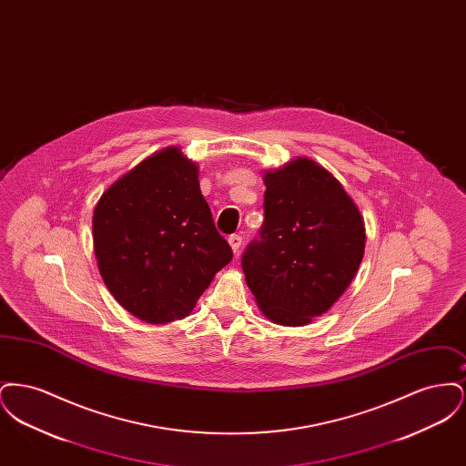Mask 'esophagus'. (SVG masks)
Wrapping results in <instances>:
<instances>
[{
    "label": "esophagus",
    "instance_id": "obj_1",
    "mask_svg": "<svg viewBox=\"0 0 466 466\" xmlns=\"http://www.w3.org/2000/svg\"><path fill=\"white\" fill-rule=\"evenodd\" d=\"M228 244H230L232 251H234V253H238V251H239V248H241V244H243V238H241L239 234H232V236L228 238Z\"/></svg>",
    "mask_w": 466,
    "mask_h": 466
}]
</instances>
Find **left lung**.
Masks as SVG:
<instances>
[{
	"mask_svg": "<svg viewBox=\"0 0 466 466\" xmlns=\"http://www.w3.org/2000/svg\"><path fill=\"white\" fill-rule=\"evenodd\" d=\"M266 220L244 249L246 285L267 318L304 327L351 285L365 251V223L339 179L299 157L264 177Z\"/></svg>",
	"mask_w": 466,
	"mask_h": 466,
	"instance_id": "obj_1",
	"label": "left lung"
}]
</instances>
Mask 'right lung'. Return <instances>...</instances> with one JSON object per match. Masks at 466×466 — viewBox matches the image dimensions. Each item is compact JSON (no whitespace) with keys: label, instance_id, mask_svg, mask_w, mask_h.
<instances>
[{"label":"right lung","instance_id":"add662e5","mask_svg":"<svg viewBox=\"0 0 466 466\" xmlns=\"http://www.w3.org/2000/svg\"><path fill=\"white\" fill-rule=\"evenodd\" d=\"M94 253L116 302L148 323L188 316L232 260L200 194L198 164L167 147L116 179L96 204Z\"/></svg>","mask_w":466,"mask_h":466}]
</instances>
